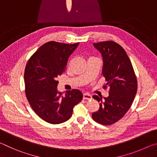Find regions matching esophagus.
Here are the masks:
<instances>
[{
    "mask_svg": "<svg viewBox=\"0 0 157 157\" xmlns=\"http://www.w3.org/2000/svg\"><path fill=\"white\" fill-rule=\"evenodd\" d=\"M92 98V96L89 94H83V99L84 100H91Z\"/></svg>",
    "mask_w": 157,
    "mask_h": 157,
    "instance_id": "obj_1",
    "label": "esophagus"
}]
</instances>
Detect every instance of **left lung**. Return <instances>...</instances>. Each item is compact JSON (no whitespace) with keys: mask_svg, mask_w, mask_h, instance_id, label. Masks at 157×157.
<instances>
[{"mask_svg":"<svg viewBox=\"0 0 157 157\" xmlns=\"http://www.w3.org/2000/svg\"><path fill=\"white\" fill-rule=\"evenodd\" d=\"M102 54V75L109 88V96L102 98L95 95L100 102L98 111L93 113L94 120L104 125L118 121L129 109L137 91V79L129 57L123 47L112 41L94 43Z\"/></svg>","mask_w":157,"mask_h":157,"instance_id":"8db88e82","label":"left lung"}]
</instances>
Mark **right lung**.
I'll use <instances>...</instances> for the list:
<instances>
[{"label":"right lung","instance_id":"right-lung-1","mask_svg":"<svg viewBox=\"0 0 157 157\" xmlns=\"http://www.w3.org/2000/svg\"><path fill=\"white\" fill-rule=\"evenodd\" d=\"M78 45L47 42L32 55L26 64V98L34 112L47 123L59 124L68 121L73 107L83 98L78 89L67 91L64 96L57 91V78L65 72L68 57Z\"/></svg>","mask_w":157,"mask_h":157}]
</instances>
